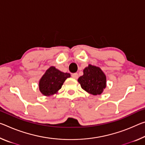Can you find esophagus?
<instances>
[{"label":"esophagus","instance_id":"34e87169","mask_svg":"<svg viewBox=\"0 0 145 145\" xmlns=\"http://www.w3.org/2000/svg\"><path fill=\"white\" fill-rule=\"evenodd\" d=\"M72 77L73 78V79H77L78 78V73H73V74L72 75Z\"/></svg>","mask_w":145,"mask_h":145}]
</instances>
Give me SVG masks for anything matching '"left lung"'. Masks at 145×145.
<instances>
[{
  "label": "left lung",
  "instance_id": "left-lung-1",
  "mask_svg": "<svg viewBox=\"0 0 145 145\" xmlns=\"http://www.w3.org/2000/svg\"><path fill=\"white\" fill-rule=\"evenodd\" d=\"M81 88L93 95H101L106 87V77L99 67L88 64L83 70V75L78 79Z\"/></svg>",
  "mask_w": 145,
  "mask_h": 145
}]
</instances>
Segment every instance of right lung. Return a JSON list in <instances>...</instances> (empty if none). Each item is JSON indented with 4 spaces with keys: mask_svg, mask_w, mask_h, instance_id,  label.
I'll list each match as a JSON object with an SVG mask.
<instances>
[{
    "mask_svg": "<svg viewBox=\"0 0 145 145\" xmlns=\"http://www.w3.org/2000/svg\"><path fill=\"white\" fill-rule=\"evenodd\" d=\"M68 77H70V73H64L54 66H50L39 82L40 93L46 97L57 93Z\"/></svg>",
    "mask_w": 145,
    "mask_h": 145,
    "instance_id": "obj_1",
    "label": "right lung"
}]
</instances>
